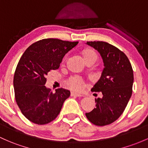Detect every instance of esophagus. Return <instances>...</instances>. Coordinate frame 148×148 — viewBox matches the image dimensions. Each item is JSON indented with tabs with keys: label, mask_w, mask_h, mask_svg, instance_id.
Here are the masks:
<instances>
[{
	"label": "esophagus",
	"mask_w": 148,
	"mask_h": 148,
	"mask_svg": "<svg viewBox=\"0 0 148 148\" xmlns=\"http://www.w3.org/2000/svg\"><path fill=\"white\" fill-rule=\"evenodd\" d=\"M71 97H82V95L78 93H75V92H71Z\"/></svg>",
	"instance_id": "obj_1"
}]
</instances>
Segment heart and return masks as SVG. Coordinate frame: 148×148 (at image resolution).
<instances>
[{
    "label": "heart",
    "instance_id": "1",
    "mask_svg": "<svg viewBox=\"0 0 148 148\" xmlns=\"http://www.w3.org/2000/svg\"><path fill=\"white\" fill-rule=\"evenodd\" d=\"M83 55L85 60L87 59V58H95L96 60L97 59V56L96 53L92 50L85 51L84 52ZM67 85L72 90H75V91H81L85 87L83 80L80 77H77V76L71 77V78L68 79L67 81Z\"/></svg>",
    "mask_w": 148,
    "mask_h": 148
}]
</instances>
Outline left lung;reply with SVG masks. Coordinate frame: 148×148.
<instances>
[{"label": "left lung", "mask_w": 148, "mask_h": 148, "mask_svg": "<svg viewBox=\"0 0 148 148\" xmlns=\"http://www.w3.org/2000/svg\"><path fill=\"white\" fill-rule=\"evenodd\" d=\"M101 55L104 69L92 92L102 93L95 99L96 108L86 113L87 118L96 125H109L123 114L132 95L133 71L128 57L121 51L104 42H87Z\"/></svg>", "instance_id": "obj_1"}]
</instances>
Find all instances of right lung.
Segmentation results:
<instances>
[{
  "label": "right lung",
  "mask_w": 148,
  "mask_h": 148,
  "mask_svg": "<svg viewBox=\"0 0 148 148\" xmlns=\"http://www.w3.org/2000/svg\"><path fill=\"white\" fill-rule=\"evenodd\" d=\"M78 42L58 39L38 41L26 49L18 62L13 79L16 102L28 120L39 125L58 116L71 92L60 88L56 92L45 86L51 70L60 67L64 56Z\"/></svg>",
  "instance_id": "add662e5"
}]
</instances>
